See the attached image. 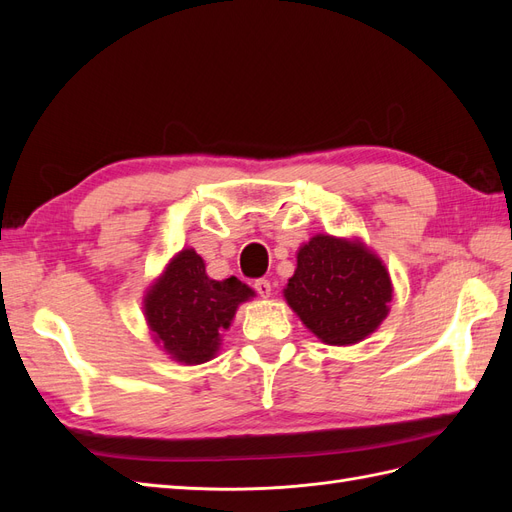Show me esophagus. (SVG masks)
<instances>
[{
    "label": "esophagus",
    "mask_w": 512,
    "mask_h": 512,
    "mask_svg": "<svg viewBox=\"0 0 512 512\" xmlns=\"http://www.w3.org/2000/svg\"><path fill=\"white\" fill-rule=\"evenodd\" d=\"M254 288H256V292L260 294L262 299H267L269 294H271V290H273L271 282H269V280H265V277H260V280H256V282H254Z\"/></svg>",
    "instance_id": "34e87169"
}]
</instances>
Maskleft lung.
I'll list each match as a JSON object with an SVG mask.
<instances>
[{"label": "left lung", "instance_id": "obj_1", "mask_svg": "<svg viewBox=\"0 0 512 512\" xmlns=\"http://www.w3.org/2000/svg\"><path fill=\"white\" fill-rule=\"evenodd\" d=\"M393 286L380 258L359 243L318 235L297 254L284 297L324 344L350 346L389 314Z\"/></svg>", "mask_w": 512, "mask_h": 512}]
</instances>
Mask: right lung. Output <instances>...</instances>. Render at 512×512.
Masks as SVG:
<instances>
[{
    "label": "right lung",
    "instance_id": "obj_1",
    "mask_svg": "<svg viewBox=\"0 0 512 512\" xmlns=\"http://www.w3.org/2000/svg\"><path fill=\"white\" fill-rule=\"evenodd\" d=\"M237 277L211 280L194 250H183L166 267L145 299V316L158 344L185 365L209 361L230 327L237 305L252 297Z\"/></svg>",
    "mask_w": 512,
    "mask_h": 512
}]
</instances>
